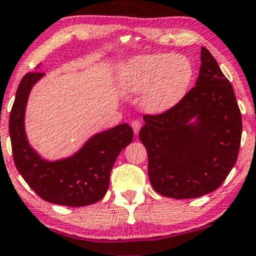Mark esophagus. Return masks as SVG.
I'll list each match as a JSON object with an SVG mask.
<instances>
[{"mask_svg":"<svg viewBox=\"0 0 256 256\" xmlns=\"http://www.w3.org/2000/svg\"><path fill=\"white\" fill-rule=\"evenodd\" d=\"M132 127H133L134 133L138 134V130H140V128H141V122H140V120H134V121L132 122Z\"/></svg>","mask_w":256,"mask_h":256,"instance_id":"esophagus-1","label":"esophagus"}]
</instances>
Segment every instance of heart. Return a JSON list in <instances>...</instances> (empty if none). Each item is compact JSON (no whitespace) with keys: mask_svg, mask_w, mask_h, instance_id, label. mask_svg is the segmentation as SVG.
<instances>
[{"mask_svg":"<svg viewBox=\"0 0 256 256\" xmlns=\"http://www.w3.org/2000/svg\"><path fill=\"white\" fill-rule=\"evenodd\" d=\"M194 78L191 62L182 56H141L120 68L118 83L128 92H144V109L162 112L182 98Z\"/></svg>","mask_w":256,"mask_h":256,"instance_id":"b5f03b06","label":"heart"}]
</instances>
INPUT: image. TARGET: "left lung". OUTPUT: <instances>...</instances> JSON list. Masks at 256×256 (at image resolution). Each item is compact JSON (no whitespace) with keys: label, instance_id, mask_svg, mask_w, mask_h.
<instances>
[{"label":"left lung","instance_id":"1","mask_svg":"<svg viewBox=\"0 0 256 256\" xmlns=\"http://www.w3.org/2000/svg\"><path fill=\"white\" fill-rule=\"evenodd\" d=\"M200 60L194 86L166 112L144 115L138 133L153 188L176 200L218 188L234 167L241 144L242 116L232 85L205 47ZM192 118L198 120L194 125Z\"/></svg>","mask_w":256,"mask_h":256}]
</instances>
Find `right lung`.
<instances>
[{"label":"right lung","mask_w":256,"mask_h":256,"mask_svg":"<svg viewBox=\"0 0 256 256\" xmlns=\"http://www.w3.org/2000/svg\"><path fill=\"white\" fill-rule=\"evenodd\" d=\"M42 74H24L15 94L9 116L15 166L32 190L44 200L66 206L96 203L106 194L116 158L133 141V129L123 123L94 135L74 156L53 162L42 160L28 144L24 127L28 94Z\"/></svg>","instance_id":"add662e5"}]
</instances>
